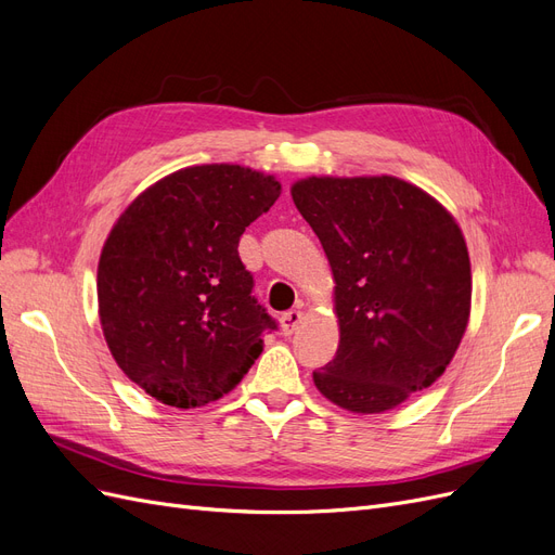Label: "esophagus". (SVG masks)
<instances>
[{"instance_id": "esophagus-1", "label": "esophagus", "mask_w": 555, "mask_h": 555, "mask_svg": "<svg viewBox=\"0 0 555 555\" xmlns=\"http://www.w3.org/2000/svg\"><path fill=\"white\" fill-rule=\"evenodd\" d=\"M300 314L298 310H289V312H284L282 317H280V328H282V333L284 335H292L296 328H298V324H300Z\"/></svg>"}]
</instances>
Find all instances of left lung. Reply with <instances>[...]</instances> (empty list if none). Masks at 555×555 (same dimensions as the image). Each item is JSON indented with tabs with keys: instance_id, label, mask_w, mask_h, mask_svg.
<instances>
[{
	"instance_id": "left-lung-1",
	"label": "left lung",
	"mask_w": 555,
	"mask_h": 555,
	"mask_svg": "<svg viewBox=\"0 0 555 555\" xmlns=\"http://www.w3.org/2000/svg\"><path fill=\"white\" fill-rule=\"evenodd\" d=\"M294 204L322 243L340 345L312 379L351 412L393 410L438 379L469 317L473 275L456 220L393 176L308 178Z\"/></svg>"
}]
</instances>
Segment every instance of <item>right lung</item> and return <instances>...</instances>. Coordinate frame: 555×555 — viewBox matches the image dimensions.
I'll return each mask as SVG.
<instances>
[{
	"instance_id": "1",
	"label": "right lung",
	"mask_w": 555,
	"mask_h": 555,
	"mask_svg": "<svg viewBox=\"0 0 555 555\" xmlns=\"http://www.w3.org/2000/svg\"><path fill=\"white\" fill-rule=\"evenodd\" d=\"M280 190L238 164L190 166L113 227L96 273L104 338L122 373L164 405L192 410L229 393L278 328L251 296L238 243Z\"/></svg>"
}]
</instances>
